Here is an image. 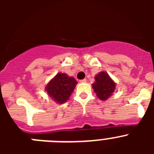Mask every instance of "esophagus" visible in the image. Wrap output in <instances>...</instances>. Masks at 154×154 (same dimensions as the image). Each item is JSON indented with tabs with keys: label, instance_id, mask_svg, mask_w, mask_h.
I'll use <instances>...</instances> for the list:
<instances>
[{
	"label": "esophagus",
	"instance_id": "obj_1",
	"mask_svg": "<svg viewBox=\"0 0 154 154\" xmlns=\"http://www.w3.org/2000/svg\"><path fill=\"white\" fill-rule=\"evenodd\" d=\"M80 82H82V83H84V82H86V79H84L80 80Z\"/></svg>",
	"mask_w": 154,
	"mask_h": 154
}]
</instances>
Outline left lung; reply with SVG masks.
<instances>
[{
	"label": "left lung",
	"mask_w": 154,
	"mask_h": 154,
	"mask_svg": "<svg viewBox=\"0 0 154 154\" xmlns=\"http://www.w3.org/2000/svg\"><path fill=\"white\" fill-rule=\"evenodd\" d=\"M95 82L92 83V89L96 96L103 101L112 96L116 89L115 82L105 72H101L95 76Z\"/></svg>",
	"instance_id": "obj_1"
}]
</instances>
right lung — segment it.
Here are the masks:
<instances>
[{
    "label": "right lung",
    "mask_w": 154,
    "mask_h": 154,
    "mask_svg": "<svg viewBox=\"0 0 154 154\" xmlns=\"http://www.w3.org/2000/svg\"><path fill=\"white\" fill-rule=\"evenodd\" d=\"M77 82L73 77L65 73L58 72L47 84L45 90L48 95L58 104L65 103L69 99Z\"/></svg>",
    "instance_id": "add662e5"
}]
</instances>
